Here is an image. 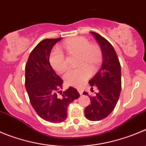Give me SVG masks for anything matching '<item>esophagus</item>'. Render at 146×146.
I'll use <instances>...</instances> for the list:
<instances>
[{
	"instance_id": "esophagus-1",
	"label": "esophagus",
	"mask_w": 146,
	"mask_h": 146,
	"mask_svg": "<svg viewBox=\"0 0 146 146\" xmlns=\"http://www.w3.org/2000/svg\"><path fill=\"white\" fill-rule=\"evenodd\" d=\"M78 93L80 94H83V92H84V91H83V88H78Z\"/></svg>"
}]
</instances>
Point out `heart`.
<instances>
[{"mask_svg": "<svg viewBox=\"0 0 146 146\" xmlns=\"http://www.w3.org/2000/svg\"><path fill=\"white\" fill-rule=\"evenodd\" d=\"M68 52L78 54L76 69L70 70L64 76V81L68 86L80 87L99 68L102 60V52L96 44L91 43L84 36H75L67 39L62 44ZM51 66L56 72L62 73L68 68V64L64 53L60 50L54 48L49 57Z\"/></svg>", "mask_w": 146, "mask_h": 146, "instance_id": "obj_1", "label": "heart"}]
</instances>
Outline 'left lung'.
Listing matches in <instances>:
<instances>
[{
  "mask_svg": "<svg viewBox=\"0 0 146 146\" xmlns=\"http://www.w3.org/2000/svg\"><path fill=\"white\" fill-rule=\"evenodd\" d=\"M102 52L103 62L98 73L88 81L99 92L89 96L91 104L85 109V117L91 121H99L107 117L114 110L121 92V66L117 54L110 42L96 32H92ZM93 89V88H92ZM84 95H88L84 92Z\"/></svg>",
  "mask_w": 146,
  "mask_h": 146,
  "instance_id": "1",
  "label": "left lung"
}]
</instances>
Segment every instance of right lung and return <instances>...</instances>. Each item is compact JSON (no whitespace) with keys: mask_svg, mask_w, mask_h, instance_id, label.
<instances>
[{"mask_svg":"<svg viewBox=\"0 0 146 146\" xmlns=\"http://www.w3.org/2000/svg\"><path fill=\"white\" fill-rule=\"evenodd\" d=\"M61 39L41 41L30 53L25 67V87L30 102L36 114L50 122H63L67 118L68 105L80 96L73 87L61 92L63 81L50 63L52 49Z\"/></svg>","mask_w":146,"mask_h":146,"instance_id":"right-lung-1","label":"right lung"}]
</instances>
